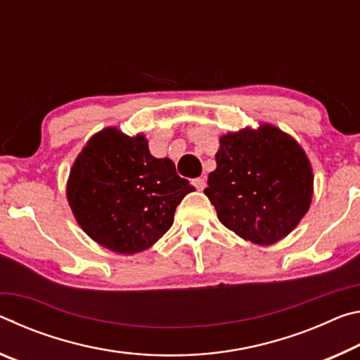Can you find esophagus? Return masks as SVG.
I'll use <instances>...</instances> for the list:
<instances>
[{"instance_id":"obj_1","label":"esophagus","mask_w":360,"mask_h":360,"mask_svg":"<svg viewBox=\"0 0 360 360\" xmlns=\"http://www.w3.org/2000/svg\"><path fill=\"white\" fill-rule=\"evenodd\" d=\"M193 185L196 186L199 191H202L204 188H205V179H204V176H199V179H194V180H193Z\"/></svg>"}]
</instances>
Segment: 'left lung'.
<instances>
[{"label":"left lung","instance_id":"1","mask_svg":"<svg viewBox=\"0 0 360 360\" xmlns=\"http://www.w3.org/2000/svg\"><path fill=\"white\" fill-rule=\"evenodd\" d=\"M215 159L204 193L219 220L243 239L278 243L308 212L311 164L302 146L278 127L223 135Z\"/></svg>","mask_w":360,"mask_h":360}]
</instances>
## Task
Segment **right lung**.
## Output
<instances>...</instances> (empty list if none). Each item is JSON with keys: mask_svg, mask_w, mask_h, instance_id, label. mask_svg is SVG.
<instances>
[{"mask_svg": "<svg viewBox=\"0 0 360 360\" xmlns=\"http://www.w3.org/2000/svg\"><path fill=\"white\" fill-rule=\"evenodd\" d=\"M194 191L170 159L153 158L143 135L110 127L87 141L70 172L67 196L87 236L117 253L148 249L172 226Z\"/></svg>", "mask_w": 360, "mask_h": 360, "instance_id": "right-lung-1", "label": "right lung"}]
</instances>
